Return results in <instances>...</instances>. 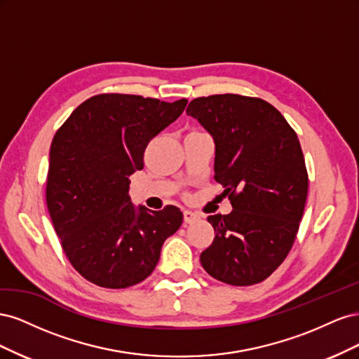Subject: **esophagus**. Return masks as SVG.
I'll use <instances>...</instances> for the list:
<instances>
[{"instance_id": "obj_1", "label": "esophagus", "mask_w": 359, "mask_h": 359, "mask_svg": "<svg viewBox=\"0 0 359 359\" xmlns=\"http://www.w3.org/2000/svg\"><path fill=\"white\" fill-rule=\"evenodd\" d=\"M199 219V214L194 212V211H190V210H186L184 211V220H186V223H191L193 220Z\"/></svg>"}]
</instances>
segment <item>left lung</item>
Masks as SVG:
<instances>
[{
  "label": "left lung",
  "instance_id": "8db88e82",
  "mask_svg": "<svg viewBox=\"0 0 359 359\" xmlns=\"http://www.w3.org/2000/svg\"><path fill=\"white\" fill-rule=\"evenodd\" d=\"M187 115L214 139V180L233 208L208 217L215 236L201 264L227 285L260 283L290 252L306 206L309 175L298 136L273 104L257 97H199Z\"/></svg>",
  "mask_w": 359,
  "mask_h": 359
}]
</instances>
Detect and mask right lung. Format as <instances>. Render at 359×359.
Returning a JSON list of instances; mask_svg holds the SVG:
<instances>
[{
    "label": "right lung",
    "instance_id": "right-lung-1",
    "mask_svg": "<svg viewBox=\"0 0 359 359\" xmlns=\"http://www.w3.org/2000/svg\"><path fill=\"white\" fill-rule=\"evenodd\" d=\"M132 94H99L72 112L49 151L46 203L61 247L91 283L124 289L153 273L161 245L182 223L173 205L135 208L128 177L148 142L186 109Z\"/></svg>",
    "mask_w": 359,
    "mask_h": 359
}]
</instances>
